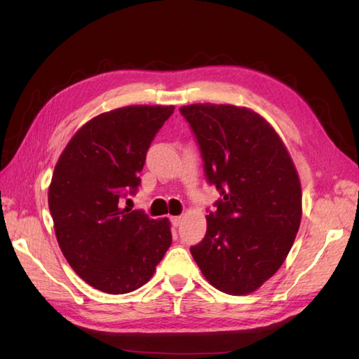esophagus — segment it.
I'll return each mask as SVG.
<instances>
[{
	"label": "esophagus",
	"instance_id": "34e87169",
	"mask_svg": "<svg viewBox=\"0 0 359 359\" xmlns=\"http://www.w3.org/2000/svg\"><path fill=\"white\" fill-rule=\"evenodd\" d=\"M182 220H184V219H182V216H172V217H171V224H172L174 226H179V225L182 224Z\"/></svg>",
	"mask_w": 359,
	"mask_h": 359
}]
</instances>
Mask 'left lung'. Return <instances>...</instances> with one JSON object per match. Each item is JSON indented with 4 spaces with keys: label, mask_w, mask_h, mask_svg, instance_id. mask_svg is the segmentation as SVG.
Listing matches in <instances>:
<instances>
[{
    "label": "left lung",
    "mask_w": 359,
    "mask_h": 359,
    "mask_svg": "<svg viewBox=\"0 0 359 359\" xmlns=\"http://www.w3.org/2000/svg\"><path fill=\"white\" fill-rule=\"evenodd\" d=\"M222 201L191 255L226 294L256 292L284 264L302 217L301 180L287 147L261 114L234 104L180 108Z\"/></svg>",
    "instance_id": "left-lung-1"
}]
</instances>
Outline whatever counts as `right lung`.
Instances as JSON below:
<instances>
[{
	"mask_svg": "<svg viewBox=\"0 0 359 359\" xmlns=\"http://www.w3.org/2000/svg\"><path fill=\"white\" fill-rule=\"evenodd\" d=\"M174 106L133 104L98 114L58 157L48 202L60 250L79 276L100 292H134L152 278L170 248L168 217L120 208L140 184L149 144Z\"/></svg>",
	"mask_w": 359,
	"mask_h": 359,
	"instance_id": "obj_1",
	"label": "right lung"
}]
</instances>
